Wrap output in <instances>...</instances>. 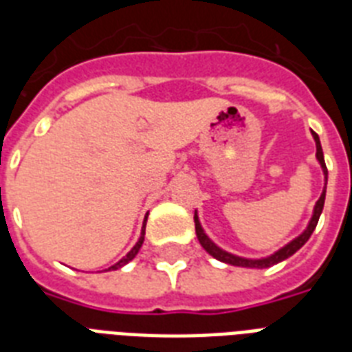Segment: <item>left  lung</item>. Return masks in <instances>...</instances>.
Here are the masks:
<instances>
[{"label": "left lung", "instance_id": "1", "mask_svg": "<svg viewBox=\"0 0 352 352\" xmlns=\"http://www.w3.org/2000/svg\"><path fill=\"white\" fill-rule=\"evenodd\" d=\"M312 137H314V142H316V159L320 162L323 170V175H325V186H323V192L318 199L316 206H314V212H312V217L309 221V226H307L305 230L301 232L296 239H292L289 245H285L283 248H279L278 252H274L272 256L268 257H261V259H246V257H239V256H234L230 252L223 250L219 246L215 245L214 241L210 239L208 235L204 234L203 226H201V221H199V215L195 212L193 215V221H195V234H197V239L201 243L204 250L208 252L210 256L215 257V259H219L223 263H228V265H234V267H245V268H268L272 267V265H278V263L285 261L287 257H290L292 254L300 250L301 246L305 245L309 237L312 235L314 228L318 225V219H320V215H322V210H323V204H325V190H327V166H325V159H323V149H322V144H320V137H318L316 133L312 131Z\"/></svg>", "mask_w": 352, "mask_h": 352}]
</instances>
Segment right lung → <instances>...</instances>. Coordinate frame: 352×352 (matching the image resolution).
<instances>
[{
	"label": "right lung",
	"mask_w": 352,
	"mask_h": 352,
	"mask_svg": "<svg viewBox=\"0 0 352 352\" xmlns=\"http://www.w3.org/2000/svg\"><path fill=\"white\" fill-rule=\"evenodd\" d=\"M146 219H148V217H146ZM144 234H146V221H144L142 232H140V237H138L137 245L133 246L131 250L127 252L126 256L122 257L120 261H118V263H115V265H113V267H109V268H107V270H118V268H122V267H124V265H127V263L131 261L133 257H135V256H137V254H138V250H140V246H142V243H144Z\"/></svg>",
	"instance_id": "1"
}]
</instances>
